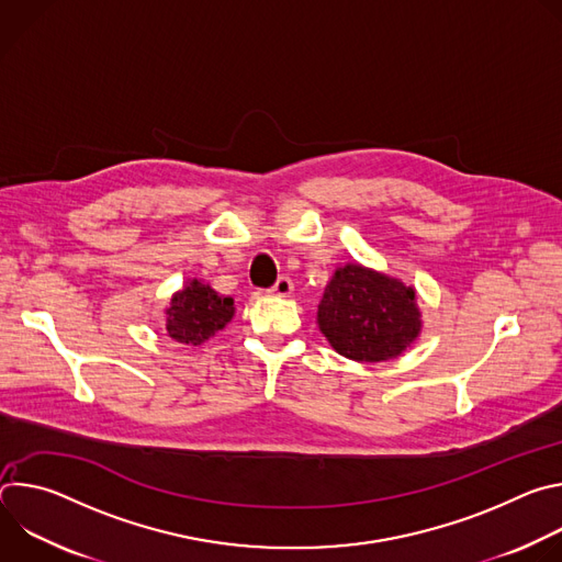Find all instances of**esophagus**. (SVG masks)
Returning a JSON list of instances; mask_svg holds the SVG:
<instances>
[{"label": "esophagus", "mask_w": 562, "mask_h": 562, "mask_svg": "<svg viewBox=\"0 0 562 562\" xmlns=\"http://www.w3.org/2000/svg\"><path fill=\"white\" fill-rule=\"evenodd\" d=\"M269 293H271V295H278V297H289V295L293 293V282H291V278H286V276L278 278V282L269 289Z\"/></svg>", "instance_id": "esophagus-1"}]
</instances>
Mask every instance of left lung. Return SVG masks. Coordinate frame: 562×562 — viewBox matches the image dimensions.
<instances>
[{
	"label": "left lung",
	"instance_id": "1",
	"mask_svg": "<svg viewBox=\"0 0 562 562\" xmlns=\"http://www.w3.org/2000/svg\"><path fill=\"white\" fill-rule=\"evenodd\" d=\"M317 329L345 358L384 362L403 356L423 334L414 286L360 262L338 267L315 315Z\"/></svg>",
	"mask_w": 562,
	"mask_h": 562
}]
</instances>
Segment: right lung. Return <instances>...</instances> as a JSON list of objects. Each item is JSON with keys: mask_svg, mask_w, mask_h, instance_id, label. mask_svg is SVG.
<instances>
[{"mask_svg": "<svg viewBox=\"0 0 562 562\" xmlns=\"http://www.w3.org/2000/svg\"><path fill=\"white\" fill-rule=\"evenodd\" d=\"M235 315L233 297L220 295L204 280H187L165 308V331L173 342L200 347L222 331Z\"/></svg>", "mask_w": 562, "mask_h": 562, "instance_id": "right-lung-1", "label": "right lung"}]
</instances>
